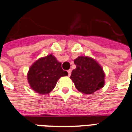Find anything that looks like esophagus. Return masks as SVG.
<instances>
[{
  "label": "esophagus",
  "mask_w": 132,
  "mask_h": 132,
  "mask_svg": "<svg viewBox=\"0 0 132 132\" xmlns=\"http://www.w3.org/2000/svg\"><path fill=\"white\" fill-rule=\"evenodd\" d=\"M68 73H69V76H71V69L68 70Z\"/></svg>",
  "instance_id": "1"
}]
</instances>
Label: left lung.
<instances>
[{
  "label": "left lung",
  "instance_id": "8db88e82",
  "mask_svg": "<svg viewBox=\"0 0 132 132\" xmlns=\"http://www.w3.org/2000/svg\"><path fill=\"white\" fill-rule=\"evenodd\" d=\"M74 63L77 68L71 71L70 78L79 91L92 94L103 87V70L94 59L79 56L74 60Z\"/></svg>",
  "mask_w": 132,
  "mask_h": 132
}]
</instances>
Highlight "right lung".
Masks as SVG:
<instances>
[{
  "label": "right lung",
  "mask_w": 132,
  "mask_h": 132,
  "mask_svg": "<svg viewBox=\"0 0 132 132\" xmlns=\"http://www.w3.org/2000/svg\"><path fill=\"white\" fill-rule=\"evenodd\" d=\"M68 72L61 68L53 55H49L35 62L29 70L27 79L32 89L40 94L52 91L59 78L67 76Z\"/></svg>",
  "instance_id": "obj_1"
}]
</instances>
